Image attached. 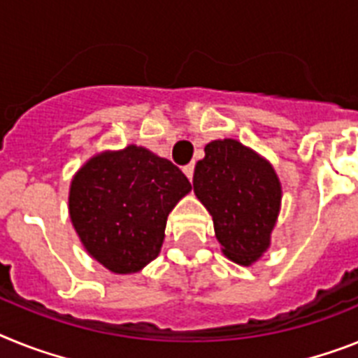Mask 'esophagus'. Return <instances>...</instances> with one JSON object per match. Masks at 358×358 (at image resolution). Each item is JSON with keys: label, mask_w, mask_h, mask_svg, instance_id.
I'll return each instance as SVG.
<instances>
[{"label": "esophagus", "mask_w": 358, "mask_h": 358, "mask_svg": "<svg viewBox=\"0 0 358 358\" xmlns=\"http://www.w3.org/2000/svg\"><path fill=\"white\" fill-rule=\"evenodd\" d=\"M184 174H185V176H187L189 180H193V174H194V165H193V164L185 165V167H184Z\"/></svg>", "instance_id": "esophagus-1"}]
</instances>
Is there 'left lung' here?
I'll list each match as a JSON object with an SVG mask.
<instances>
[{"mask_svg":"<svg viewBox=\"0 0 358 358\" xmlns=\"http://www.w3.org/2000/svg\"><path fill=\"white\" fill-rule=\"evenodd\" d=\"M194 167V194L213 216L222 253L253 266L271 245L282 184L269 162L233 138L213 140Z\"/></svg>","mask_w":358,"mask_h":358,"instance_id":"8db88e82","label":"left lung"}]
</instances>
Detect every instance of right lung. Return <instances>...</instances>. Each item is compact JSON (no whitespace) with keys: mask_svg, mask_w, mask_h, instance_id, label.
<instances>
[{"mask_svg":"<svg viewBox=\"0 0 358 358\" xmlns=\"http://www.w3.org/2000/svg\"><path fill=\"white\" fill-rule=\"evenodd\" d=\"M191 191L185 174L142 145L91 156L72 176L69 216L85 251L116 275L160 255L167 216Z\"/></svg>","mask_w":358,"mask_h":358,"instance_id":"add662e5","label":"right lung"}]
</instances>
